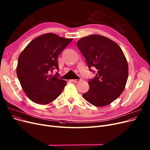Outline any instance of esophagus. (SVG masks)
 <instances>
[{
	"mask_svg": "<svg viewBox=\"0 0 150 150\" xmlns=\"http://www.w3.org/2000/svg\"><path fill=\"white\" fill-rule=\"evenodd\" d=\"M81 81V79H73L72 81L74 82H79Z\"/></svg>",
	"mask_w": 150,
	"mask_h": 150,
	"instance_id": "1",
	"label": "esophagus"
}]
</instances>
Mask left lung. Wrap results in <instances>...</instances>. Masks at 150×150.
Segmentation results:
<instances>
[{
    "label": "left lung",
    "mask_w": 150,
    "mask_h": 150,
    "mask_svg": "<svg viewBox=\"0 0 150 150\" xmlns=\"http://www.w3.org/2000/svg\"><path fill=\"white\" fill-rule=\"evenodd\" d=\"M77 46L86 58L89 68L97 69L88 83L89 90L82 95L96 107L109 105L124 90L128 66L123 51L113 40L99 35H90L77 41Z\"/></svg>",
    "instance_id": "left-lung-1"
}]
</instances>
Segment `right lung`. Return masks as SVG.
Masks as SVG:
<instances>
[{
    "instance_id": "right-lung-1",
    "label": "right lung",
    "mask_w": 150,
    "mask_h": 150,
    "mask_svg": "<svg viewBox=\"0 0 150 150\" xmlns=\"http://www.w3.org/2000/svg\"><path fill=\"white\" fill-rule=\"evenodd\" d=\"M72 40L54 33H45L30 42L20 53L17 74L22 89L31 100L45 105L61 94L66 81L50 72L58 69V56Z\"/></svg>"
}]
</instances>
